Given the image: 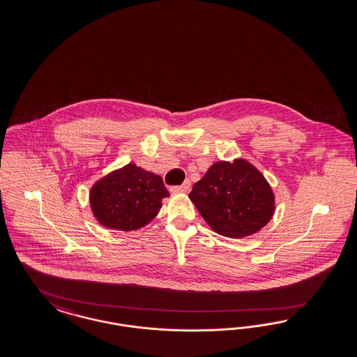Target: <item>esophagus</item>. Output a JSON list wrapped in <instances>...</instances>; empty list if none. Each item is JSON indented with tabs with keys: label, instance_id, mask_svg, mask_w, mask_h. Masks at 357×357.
I'll return each mask as SVG.
<instances>
[{
	"label": "esophagus",
	"instance_id": "34e87169",
	"mask_svg": "<svg viewBox=\"0 0 357 357\" xmlns=\"http://www.w3.org/2000/svg\"><path fill=\"white\" fill-rule=\"evenodd\" d=\"M190 188H191V182H190V181H184L183 184L172 187L170 191H172L173 194H187V192L190 191Z\"/></svg>",
	"mask_w": 357,
	"mask_h": 357
}]
</instances>
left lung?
<instances>
[{"mask_svg": "<svg viewBox=\"0 0 357 357\" xmlns=\"http://www.w3.org/2000/svg\"><path fill=\"white\" fill-rule=\"evenodd\" d=\"M188 197L211 229L229 238L255 234L276 208L270 183L245 158L213 163Z\"/></svg>", "mask_w": 357, "mask_h": 357, "instance_id": "8db88e82", "label": "left lung"}]
</instances>
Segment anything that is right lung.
I'll use <instances>...</instances> for the list:
<instances>
[{
    "mask_svg": "<svg viewBox=\"0 0 357 357\" xmlns=\"http://www.w3.org/2000/svg\"><path fill=\"white\" fill-rule=\"evenodd\" d=\"M169 196L160 175L130 162L98 179L90 188L89 202L102 227L132 231L148 225Z\"/></svg>",
    "mask_w": 357,
    "mask_h": 357,
    "instance_id": "add662e5",
    "label": "right lung"
}]
</instances>
